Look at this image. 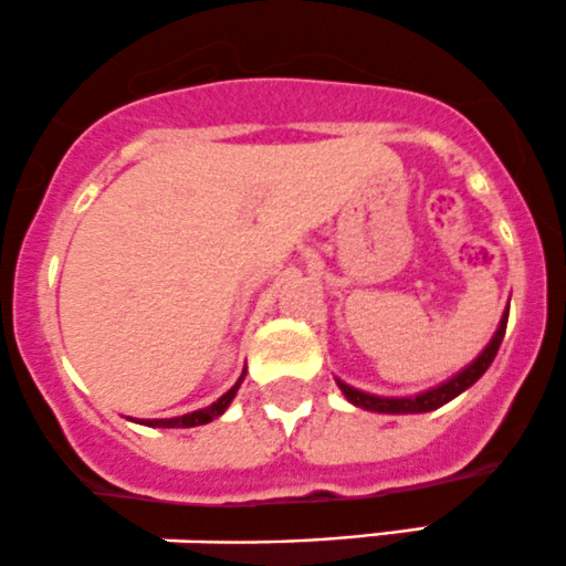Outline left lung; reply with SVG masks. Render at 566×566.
Returning a JSON list of instances; mask_svg holds the SVG:
<instances>
[{
	"label": "left lung",
	"mask_w": 566,
	"mask_h": 566,
	"mask_svg": "<svg viewBox=\"0 0 566 566\" xmlns=\"http://www.w3.org/2000/svg\"><path fill=\"white\" fill-rule=\"evenodd\" d=\"M505 327H507V312H505V316H502L500 327H496L494 338L489 340L486 349L478 354V357L468 365V368L459 370L454 378L443 381L440 387L427 389V392H421L416 397H378V395L359 392V389H354V387H349V384L338 381V378H335V381H338L340 392L346 395V400H349L352 406L365 408V411H376V413H427V411H434V408L446 406V402L454 400L457 395H462L468 387H473L478 378L486 374V368L494 363L496 352H500L502 338H505Z\"/></svg>",
	"instance_id": "1"
}]
</instances>
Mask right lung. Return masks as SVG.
Here are the masks:
<instances>
[{"label": "right lung", "instance_id": "obj_1", "mask_svg": "<svg viewBox=\"0 0 566 566\" xmlns=\"http://www.w3.org/2000/svg\"><path fill=\"white\" fill-rule=\"evenodd\" d=\"M244 374H247V370H244ZM244 374H241L239 381H235L233 387L228 389V392L222 395L220 400L212 402V406H209V408H201V411L177 416V419H147L145 424H150V427H198V424H209V421L217 419V416H220V413H226V408L231 406V400L235 397V392H239L241 381H244Z\"/></svg>", "mask_w": 566, "mask_h": 566}]
</instances>
